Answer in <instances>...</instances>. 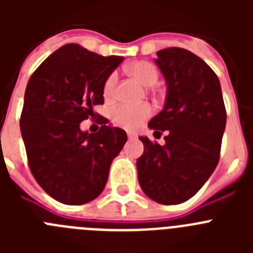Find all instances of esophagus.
Returning a JSON list of instances; mask_svg holds the SVG:
<instances>
[{"instance_id":"obj_1","label":"esophagus","mask_w":253,"mask_h":253,"mask_svg":"<svg viewBox=\"0 0 253 253\" xmlns=\"http://www.w3.org/2000/svg\"><path fill=\"white\" fill-rule=\"evenodd\" d=\"M128 138L129 139H135V138H137V134L135 133H131V131H128Z\"/></svg>"}]
</instances>
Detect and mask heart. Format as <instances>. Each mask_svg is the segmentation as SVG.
Returning a JSON list of instances; mask_svg holds the SVG:
<instances>
[{
	"label": "heart",
	"mask_w": 253,
	"mask_h": 253,
	"mask_svg": "<svg viewBox=\"0 0 253 253\" xmlns=\"http://www.w3.org/2000/svg\"><path fill=\"white\" fill-rule=\"evenodd\" d=\"M128 72L133 76L138 82L144 87H152L157 84L160 73L156 66H153L146 60H139L135 63L128 66ZM116 82V75L111 73L104 84V93L106 97L113 95L114 86ZM152 114V107L148 104L140 105H128L123 104L115 107L111 114L114 124L123 126L126 129H134L139 126L146 119H148Z\"/></svg>",
	"instance_id": "1"
}]
</instances>
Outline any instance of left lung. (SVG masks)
Here are the masks:
<instances>
[{"mask_svg": "<svg viewBox=\"0 0 253 253\" xmlns=\"http://www.w3.org/2000/svg\"><path fill=\"white\" fill-rule=\"evenodd\" d=\"M167 84L163 109L148 123L167 130L165 144L139 137L144 152L137 160L138 181L147 196L163 205L193 198L219 161L227 123L220 82L202 58L181 48L157 51L154 59Z\"/></svg>", "mask_w": 253, "mask_h": 253, "instance_id": "left-lung-1", "label": "left lung"}]
</instances>
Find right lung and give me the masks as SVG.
<instances>
[{"label": "right lung", "mask_w": 253, "mask_h": 253, "mask_svg": "<svg viewBox=\"0 0 253 253\" xmlns=\"http://www.w3.org/2000/svg\"><path fill=\"white\" fill-rule=\"evenodd\" d=\"M123 60L66 44L29 80L20 119L29 166L42 189L63 204L97 198L128 139L104 118L97 133L81 129V123L93 116V106L104 104L105 81Z\"/></svg>", "instance_id": "add662e5"}]
</instances>
